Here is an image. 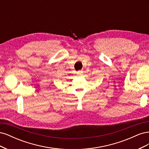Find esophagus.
<instances>
[{
  "label": "esophagus",
  "instance_id": "obj_1",
  "mask_svg": "<svg viewBox=\"0 0 149 149\" xmlns=\"http://www.w3.org/2000/svg\"><path fill=\"white\" fill-rule=\"evenodd\" d=\"M83 72L82 71H77V74L78 75H81L83 74Z\"/></svg>",
  "mask_w": 149,
  "mask_h": 149
}]
</instances>
